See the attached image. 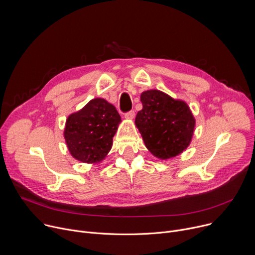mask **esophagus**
Here are the masks:
<instances>
[{
    "instance_id": "34e87169",
    "label": "esophagus",
    "mask_w": 255,
    "mask_h": 255,
    "mask_svg": "<svg viewBox=\"0 0 255 255\" xmlns=\"http://www.w3.org/2000/svg\"><path fill=\"white\" fill-rule=\"evenodd\" d=\"M124 117H125L126 119H128V120H132V119L135 117V112H134V111H130V112L126 113Z\"/></svg>"
}]
</instances>
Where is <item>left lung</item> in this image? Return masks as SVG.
<instances>
[{
    "instance_id": "1",
    "label": "left lung",
    "mask_w": 255,
    "mask_h": 255,
    "mask_svg": "<svg viewBox=\"0 0 255 255\" xmlns=\"http://www.w3.org/2000/svg\"><path fill=\"white\" fill-rule=\"evenodd\" d=\"M142 110L135 118L146 148L159 159H169L188 148L196 120L188 104L158 90L140 96Z\"/></svg>"
}]
</instances>
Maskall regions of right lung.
I'll use <instances>...</instances> for the list:
<instances>
[{
    "label": "right lung",
    "instance_id": "add662e5",
    "mask_svg": "<svg viewBox=\"0 0 255 255\" xmlns=\"http://www.w3.org/2000/svg\"><path fill=\"white\" fill-rule=\"evenodd\" d=\"M120 122L112 104L102 98L91 100L66 119L63 136L69 153L85 163L102 161L112 148Z\"/></svg>",
    "mask_w": 255,
    "mask_h": 255
}]
</instances>
